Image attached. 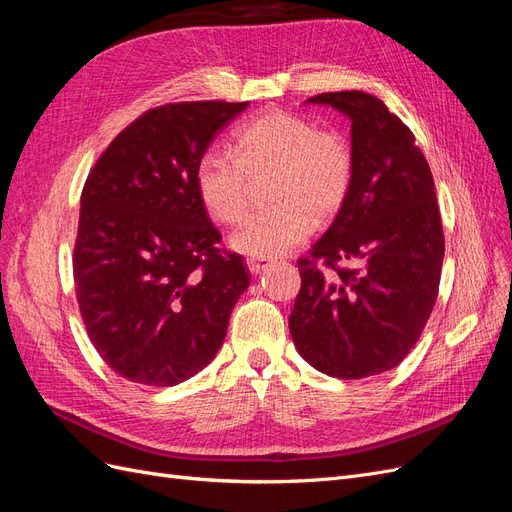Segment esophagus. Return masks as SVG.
Here are the masks:
<instances>
[{
	"mask_svg": "<svg viewBox=\"0 0 512 512\" xmlns=\"http://www.w3.org/2000/svg\"><path fill=\"white\" fill-rule=\"evenodd\" d=\"M247 267H250L252 273H260L262 269H265V262L254 260V258H247Z\"/></svg>",
	"mask_w": 512,
	"mask_h": 512,
	"instance_id": "34e87169",
	"label": "esophagus"
}]
</instances>
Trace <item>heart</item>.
I'll list each match as a JSON object with an SVG mask.
<instances>
[{"label": "heart", "instance_id": "b5f03b06", "mask_svg": "<svg viewBox=\"0 0 512 512\" xmlns=\"http://www.w3.org/2000/svg\"><path fill=\"white\" fill-rule=\"evenodd\" d=\"M269 209L254 211L230 235V245L252 258H271L303 243L316 222L344 207L354 179V151L337 130L269 111L243 123L232 136V153L207 149L194 168L200 205L211 220L235 224L250 196V179L269 175Z\"/></svg>", "mask_w": 512, "mask_h": 512}]
</instances>
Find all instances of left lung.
<instances>
[{"label":"left lung","mask_w":512,"mask_h":512,"mask_svg":"<svg viewBox=\"0 0 512 512\" xmlns=\"http://www.w3.org/2000/svg\"><path fill=\"white\" fill-rule=\"evenodd\" d=\"M352 121L354 179L331 228L297 260L301 290L288 318L303 359L359 380L406 359L438 299L444 232L436 185L410 128L376 96L329 91Z\"/></svg>","instance_id":"1"}]
</instances>
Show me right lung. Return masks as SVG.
Segmentation results:
<instances>
[{
  "instance_id": "add662e5",
  "label": "right lung",
  "mask_w": 512,
  "mask_h": 512,
  "mask_svg": "<svg viewBox=\"0 0 512 512\" xmlns=\"http://www.w3.org/2000/svg\"><path fill=\"white\" fill-rule=\"evenodd\" d=\"M247 102H170L121 130L81 194L72 269L91 344L115 374L175 386L218 354L250 271L196 194L194 168Z\"/></svg>"
}]
</instances>
